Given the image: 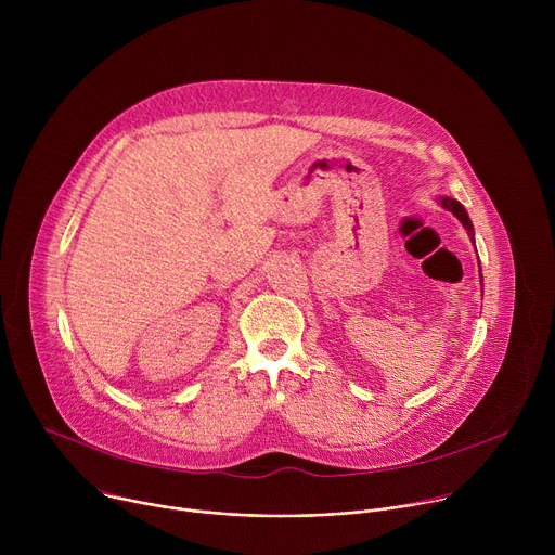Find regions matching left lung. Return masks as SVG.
<instances>
[{
  "label": "left lung",
  "mask_w": 555,
  "mask_h": 555,
  "mask_svg": "<svg viewBox=\"0 0 555 555\" xmlns=\"http://www.w3.org/2000/svg\"><path fill=\"white\" fill-rule=\"evenodd\" d=\"M439 204H441L446 210H450V212H452V215L463 223V228L467 230L469 240H472V244H474V228H472V221H469V217H467L465 208H463L456 199H452V197H439ZM479 270H481V263H479ZM481 281H483V274H481Z\"/></svg>",
  "instance_id": "1"
}]
</instances>
